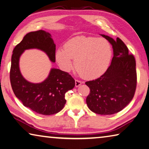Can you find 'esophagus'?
I'll return each mask as SVG.
<instances>
[{
    "label": "esophagus",
    "instance_id": "esophagus-1",
    "mask_svg": "<svg viewBox=\"0 0 149 149\" xmlns=\"http://www.w3.org/2000/svg\"><path fill=\"white\" fill-rule=\"evenodd\" d=\"M82 82L80 81L79 80H75V86L76 87H79V86H80L82 84Z\"/></svg>",
    "mask_w": 149,
    "mask_h": 149
}]
</instances>
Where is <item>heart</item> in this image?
Instances as JSON below:
<instances>
[{"label":"heart","instance_id":"b5f03b06","mask_svg":"<svg viewBox=\"0 0 149 149\" xmlns=\"http://www.w3.org/2000/svg\"><path fill=\"white\" fill-rule=\"evenodd\" d=\"M64 48L57 49L56 57L59 66L65 71L73 67L86 79H94L106 72L113 56L110 42L105 38L92 36H77L68 40Z\"/></svg>","mask_w":149,"mask_h":149}]
</instances>
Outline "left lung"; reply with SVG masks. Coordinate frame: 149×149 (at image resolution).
I'll list each match as a JSON object with an SVG mask.
<instances>
[{
  "instance_id": "obj_1",
  "label": "left lung",
  "mask_w": 149,
  "mask_h": 149,
  "mask_svg": "<svg viewBox=\"0 0 149 149\" xmlns=\"http://www.w3.org/2000/svg\"><path fill=\"white\" fill-rule=\"evenodd\" d=\"M101 36L112 44L114 56L103 75L86 82L90 89L86 103L93 113L109 115L122 111L134 97L137 86L136 63L120 38L114 40L109 36Z\"/></svg>"
}]
</instances>
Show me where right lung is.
I'll return each instance as SVG.
<instances>
[{
  "mask_svg": "<svg viewBox=\"0 0 149 149\" xmlns=\"http://www.w3.org/2000/svg\"><path fill=\"white\" fill-rule=\"evenodd\" d=\"M37 48L44 51L52 62L56 61V45L51 35L42 30L27 33L13 50L10 67V83L15 96L23 105L36 113L51 115L63 109L65 95L75 86V80L69 73L52 69L47 79L34 84L26 80L21 74L19 57L25 49Z\"/></svg>",
  "mask_w": 149,
  "mask_h": 149,
  "instance_id": "obj_1",
  "label": "right lung"
}]
</instances>
